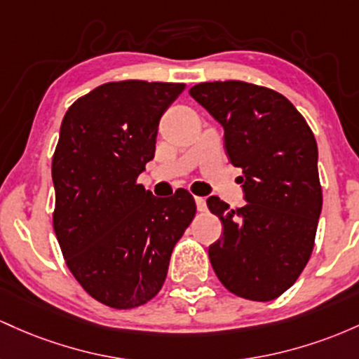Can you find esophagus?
<instances>
[{
    "label": "esophagus",
    "mask_w": 359,
    "mask_h": 359,
    "mask_svg": "<svg viewBox=\"0 0 359 359\" xmlns=\"http://www.w3.org/2000/svg\"><path fill=\"white\" fill-rule=\"evenodd\" d=\"M195 201H196V208H198V212L207 210V200H205L203 196H195Z\"/></svg>",
    "instance_id": "obj_1"
}]
</instances>
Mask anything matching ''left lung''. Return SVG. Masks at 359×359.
<instances>
[{"instance_id":"left-lung-1","label":"left lung","mask_w":359,"mask_h":359,"mask_svg":"<svg viewBox=\"0 0 359 359\" xmlns=\"http://www.w3.org/2000/svg\"><path fill=\"white\" fill-rule=\"evenodd\" d=\"M190 95L225 134V151L243 169L244 207L210 196L224 236L208 248L217 278L233 295L275 300L312 255L322 210L317 142L302 114L280 93L244 81L200 83Z\"/></svg>"}]
</instances>
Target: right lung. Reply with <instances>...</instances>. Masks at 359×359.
Returning <instances> with one entry per match:
<instances>
[{"instance_id": "1", "label": "right lung", "mask_w": 359, "mask_h": 359, "mask_svg": "<svg viewBox=\"0 0 359 359\" xmlns=\"http://www.w3.org/2000/svg\"><path fill=\"white\" fill-rule=\"evenodd\" d=\"M183 83L111 81L71 104L52 158L54 232L67 268L100 304L154 299L172 248L191 224L190 191L152 196L137 183L154 159L159 120Z\"/></svg>"}]
</instances>
